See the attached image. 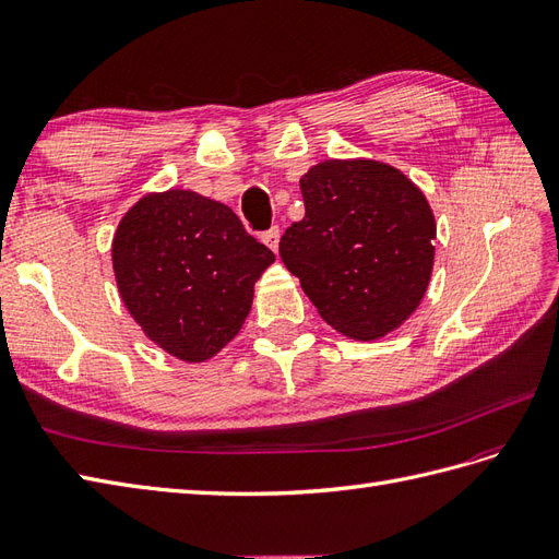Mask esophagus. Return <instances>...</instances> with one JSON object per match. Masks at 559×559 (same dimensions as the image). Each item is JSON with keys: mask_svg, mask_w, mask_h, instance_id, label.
<instances>
[{"mask_svg": "<svg viewBox=\"0 0 559 559\" xmlns=\"http://www.w3.org/2000/svg\"><path fill=\"white\" fill-rule=\"evenodd\" d=\"M262 240H264V246H266L269 250L278 252V240H281V231H278V226H271L269 231L262 236Z\"/></svg>", "mask_w": 559, "mask_h": 559, "instance_id": "esophagus-1", "label": "esophagus"}]
</instances>
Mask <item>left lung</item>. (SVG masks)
<instances>
[{"label": "left lung", "instance_id": "1", "mask_svg": "<svg viewBox=\"0 0 559 559\" xmlns=\"http://www.w3.org/2000/svg\"><path fill=\"white\" fill-rule=\"evenodd\" d=\"M305 219L281 260L321 319L352 340L396 331L427 293L437 222L425 193L380 160H323L299 179Z\"/></svg>", "mask_w": 559, "mask_h": 559}]
</instances>
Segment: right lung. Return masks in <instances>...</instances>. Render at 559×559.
Instances as JSON below:
<instances>
[{"label":"right lung","instance_id":"obj_1","mask_svg":"<svg viewBox=\"0 0 559 559\" xmlns=\"http://www.w3.org/2000/svg\"><path fill=\"white\" fill-rule=\"evenodd\" d=\"M110 254L122 302L143 335L186 364L212 359L238 335L254 283L276 260L231 207L186 189L139 198L120 219Z\"/></svg>","mask_w":559,"mask_h":559}]
</instances>
